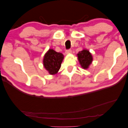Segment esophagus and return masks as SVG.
I'll return each mask as SVG.
<instances>
[{
  "label": "esophagus",
  "instance_id": "obj_1",
  "mask_svg": "<svg viewBox=\"0 0 128 128\" xmlns=\"http://www.w3.org/2000/svg\"><path fill=\"white\" fill-rule=\"evenodd\" d=\"M72 52V50H71V49H68V50H66V52H65V53L66 54H71Z\"/></svg>",
  "mask_w": 128,
  "mask_h": 128
}]
</instances>
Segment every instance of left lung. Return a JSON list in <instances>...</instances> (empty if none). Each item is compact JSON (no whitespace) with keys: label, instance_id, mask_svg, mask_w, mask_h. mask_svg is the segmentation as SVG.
<instances>
[{"label":"left lung","instance_id":"obj_1","mask_svg":"<svg viewBox=\"0 0 128 128\" xmlns=\"http://www.w3.org/2000/svg\"><path fill=\"white\" fill-rule=\"evenodd\" d=\"M78 60L82 68L84 69H87L93 61V57L92 54L89 51L84 49L81 52H80L77 54Z\"/></svg>","mask_w":128,"mask_h":128}]
</instances>
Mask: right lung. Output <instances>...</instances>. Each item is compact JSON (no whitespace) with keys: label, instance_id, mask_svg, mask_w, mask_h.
Segmentation results:
<instances>
[{"label":"right lung","instance_id":"add662e5","mask_svg":"<svg viewBox=\"0 0 128 128\" xmlns=\"http://www.w3.org/2000/svg\"><path fill=\"white\" fill-rule=\"evenodd\" d=\"M64 55L52 49H49L45 54L43 63L44 68L51 75L56 74L60 69L64 59Z\"/></svg>","mask_w":128,"mask_h":128}]
</instances>
